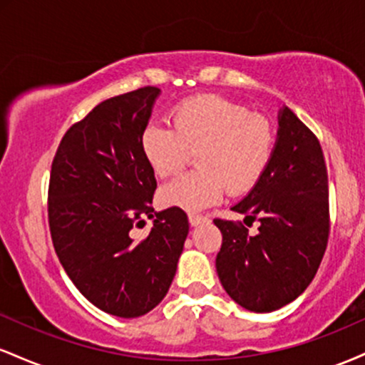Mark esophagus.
I'll list each match as a JSON object with an SVG mask.
<instances>
[{"mask_svg":"<svg viewBox=\"0 0 365 365\" xmlns=\"http://www.w3.org/2000/svg\"><path fill=\"white\" fill-rule=\"evenodd\" d=\"M207 221V216L204 215H197V212H188V223L192 226H199L202 223H206Z\"/></svg>","mask_w":365,"mask_h":365,"instance_id":"1","label":"esophagus"}]
</instances>
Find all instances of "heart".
<instances>
[{"mask_svg": "<svg viewBox=\"0 0 365 365\" xmlns=\"http://www.w3.org/2000/svg\"><path fill=\"white\" fill-rule=\"evenodd\" d=\"M171 126L150 123L142 133V153L158 177L178 173L196 153L199 170L166 183V206L200 211L230 194L250 190L269 165L274 149L271 121L221 96H199L178 104Z\"/></svg>", "mask_w": 365, "mask_h": 365, "instance_id": "heart-1", "label": "heart"}]
</instances>
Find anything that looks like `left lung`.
I'll list each match as a JSON object with an SVG mask.
<instances>
[{"label": "left lung", "instance_id": "1", "mask_svg": "<svg viewBox=\"0 0 365 365\" xmlns=\"http://www.w3.org/2000/svg\"><path fill=\"white\" fill-rule=\"evenodd\" d=\"M233 211L255 220H215L223 235L216 271L238 305L273 312L304 293L317 273L329 235L328 171L319 140L288 106L266 171Z\"/></svg>", "mask_w": 365, "mask_h": 365}]
</instances>
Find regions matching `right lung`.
<instances>
[{
  "label": "right lung",
  "mask_w": 365,
  "mask_h": 365,
  "mask_svg": "<svg viewBox=\"0 0 365 365\" xmlns=\"http://www.w3.org/2000/svg\"><path fill=\"white\" fill-rule=\"evenodd\" d=\"M158 87L99 103L68 128L53 159L49 228L78 292L116 317H139L165 299L188 235L180 207L154 211L156 178L142 153ZM153 220L144 241L133 225Z\"/></svg>",
  "instance_id": "right-lung-1"
}]
</instances>
